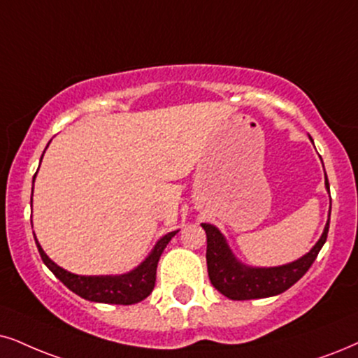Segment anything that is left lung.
Masks as SVG:
<instances>
[{
  "mask_svg": "<svg viewBox=\"0 0 358 358\" xmlns=\"http://www.w3.org/2000/svg\"><path fill=\"white\" fill-rule=\"evenodd\" d=\"M325 189L330 194L327 175H325ZM329 223L330 210L322 236L312 246V250L299 259L282 266H273V268H256V266L244 264L234 256L224 234L216 226L201 223L203 229L206 231V266L213 287L218 289L223 296L231 301L264 299V297H273L287 291L309 271L319 251L322 250L327 239Z\"/></svg>",
  "mask_w": 358,
  "mask_h": 358,
  "instance_id": "obj_1",
  "label": "left lung"
}]
</instances>
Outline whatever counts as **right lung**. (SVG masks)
Returning <instances> with one entry per match:
<instances>
[{
	"label": "right lung",
	"mask_w": 358,
	"mask_h": 358,
	"mask_svg": "<svg viewBox=\"0 0 358 358\" xmlns=\"http://www.w3.org/2000/svg\"><path fill=\"white\" fill-rule=\"evenodd\" d=\"M49 145V143H48ZM46 152V150H44ZM44 155V153H43ZM43 160V157H41ZM38 173V171H36ZM33 178V187H34ZM31 205H33V196H31ZM33 223V221H31ZM176 231L166 233L165 236H162L153 246L145 259H143L137 268L125 274H108V275H80L69 273V271L62 269L61 266H57L51 257H49L46 252H44L41 244L38 243L34 234L36 246H38V251L41 255V259H43L44 264L48 266L49 271L56 275V278L61 280L62 284L67 289H71L72 292L78 294V296L83 297L85 301L92 302H102V304H120V306H130L137 304V302L143 301L148 297L155 287V279H157V264L158 259H160L162 252L166 248V244L170 243V239L178 233Z\"/></svg>",
	"instance_id": "obj_1"
}]
</instances>
